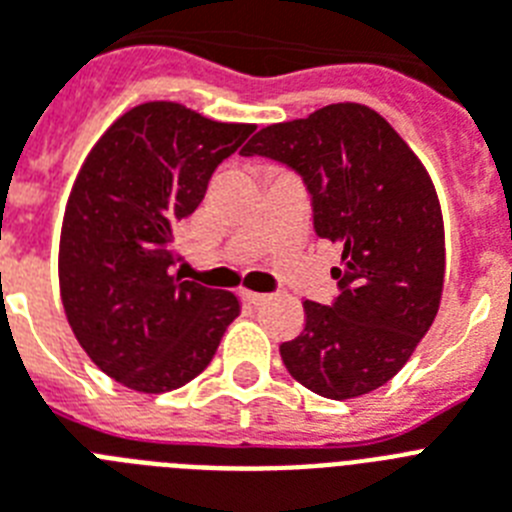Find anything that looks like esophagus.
Wrapping results in <instances>:
<instances>
[{
    "label": "esophagus",
    "instance_id": "obj_1",
    "mask_svg": "<svg viewBox=\"0 0 512 512\" xmlns=\"http://www.w3.org/2000/svg\"><path fill=\"white\" fill-rule=\"evenodd\" d=\"M240 298L246 303H253V306H261V303L269 301V295L266 293H253V290H240Z\"/></svg>",
    "mask_w": 512,
    "mask_h": 512
}]
</instances>
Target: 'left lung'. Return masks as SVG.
Masks as SVG:
<instances>
[{
	"label": "left lung",
	"mask_w": 512,
	"mask_h": 512,
	"mask_svg": "<svg viewBox=\"0 0 512 512\" xmlns=\"http://www.w3.org/2000/svg\"><path fill=\"white\" fill-rule=\"evenodd\" d=\"M243 154L293 167L316 235L342 246L335 303H303L301 335L280 345L290 377L332 400L377 390L413 356L442 301L445 225L432 177L398 130L356 101L266 125Z\"/></svg>",
	"instance_id": "obj_1"
}]
</instances>
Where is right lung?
I'll list each match as a JSON object with an SVG mask.
<instances>
[{"instance_id":"right-lung-1","label":"right lung","mask_w":512,"mask_h":512,"mask_svg":"<svg viewBox=\"0 0 512 512\" xmlns=\"http://www.w3.org/2000/svg\"><path fill=\"white\" fill-rule=\"evenodd\" d=\"M253 130L146 101L88 151L62 219L59 295L80 348L114 382L146 395L183 387L240 314L230 290L180 280L172 264L180 219Z\"/></svg>"}]
</instances>
